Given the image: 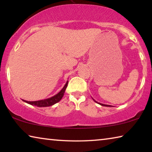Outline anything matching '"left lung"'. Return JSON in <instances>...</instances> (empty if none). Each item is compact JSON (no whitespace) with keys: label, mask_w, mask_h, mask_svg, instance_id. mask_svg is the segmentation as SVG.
I'll return each mask as SVG.
<instances>
[{"label":"left lung","mask_w":152,"mask_h":152,"mask_svg":"<svg viewBox=\"0 0 152 152\" xmlns=\"http://www.w3.org/2000/svg\"><path fill=\"white\" fill-rule=\"evenodd\" d=\"M94 100V99H93ZM94 102H96V103H99V104H101V105H102V106H104V107H112L111 105H109V104H101V103H100V102H96V101H94Z\"/></svg>","instance_id":"obj_1"}]
</instances>
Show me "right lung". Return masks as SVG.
Returning a JSON list of instances; mask_svg holds the SVG:
<instances>
[{"instance_id": "obj_1", "label": "right lung", "mask_w": 152, "mask_h": 152, "mask_svg": "<svg viewBox=\"0 0 152 152\" xmlns=\"http://www.w3.org/2000/svg\"><path fill=\"white\" fill-rule=\"evenodd\" d=\"M68 81H67L66 84L63 87V88L61 89L57 94L54 95V96L51 98H49V99H44V100H40V101H25V100H23V101L25 102H27L28 104L34 105V106H37L39 107H45L52 106V105L57 103V102H58L61 99H62V97L64 94V92H65V91L67 88V86H68Z\"/></svg>"}]
</instances>
